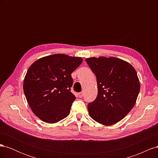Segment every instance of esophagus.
<instances>
[{
  "instance_id": "34e87169",
  "label": "esophagus",
  "mask_w": 158,
  "mask_h": 158,
  "mask_svg": "<svg viewBox=\"0 0 158 158\" xmlns=\"http://www.w3.org/2000/svg\"><path fill=\"white\" fill-rule=\"evenodd\" d=\"M78 97L79 98H82L83 97V92H80V93H78Z\"/></svg>"
}]
</instances>
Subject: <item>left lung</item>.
Segmentation results:
<instances>
[{"instance_id": "left-lung-1", "label": "left lung", "mask_w": 158, "mask_h": 158, "mask_svg": "<svg viewBox=\"0 0 158 158\" xmlns=\"http://www.w3.org/2000/svg\"><path fill=\"white\" fill-rule=\"evenodd\" d=\"M85 61L96 76L98 94L88 105L89 116L111 126L125 117L136 102L140 84L135 68L116 57H90Z\"/></svg>"}]
</instances>
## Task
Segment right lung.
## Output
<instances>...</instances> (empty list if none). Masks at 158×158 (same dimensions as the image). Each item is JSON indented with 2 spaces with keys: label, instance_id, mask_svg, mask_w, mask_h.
Returning a JSON list of instances; mask_svg holds the SVG:
<instances>
[{
  "label": "right lung",
  "instance_id": "right-lung-1",
  "mask_svg": "<svg viewBox=\"0 0 158 158\" xmlns=\"http://www.w3.org/2000/svg\"><path fill=\"white\" fill-rule=\"evenodd\" d=\"M82 60L81 57L55 54L39 59L28 69L23 92L31 111L41 121L52 124L69 115L76 99L70 90L71 74Z\"/></svg>",
  "mask_w": 158,
  "mask_h": 158
}]
</instances>
